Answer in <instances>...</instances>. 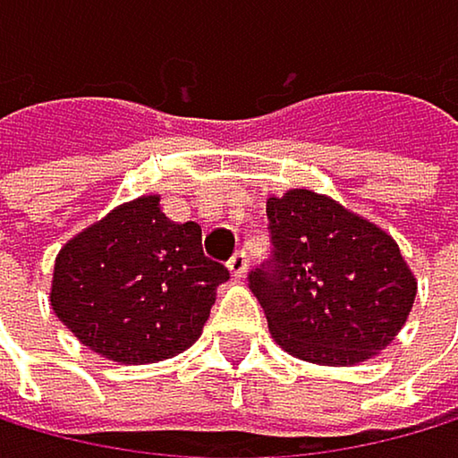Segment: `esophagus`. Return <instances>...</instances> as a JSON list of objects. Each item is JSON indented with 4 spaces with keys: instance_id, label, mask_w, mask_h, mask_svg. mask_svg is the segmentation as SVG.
Masks as SVG:
<instances>
[{
    "instance_id": "esophagus-1",
    "label": "esophagus",
    "mask_w": 458,
    "mask_h": 458,
    "mask_svg": "<svg viewBox=\"0 0 458 458\" xmlns=\"http://www.w3.org/2000/svg\"><path fill=\"white\" fill-rule=\"evenodd\" d=\"M227 269H231V275H233L236 280H242V277L247 275V252H244V250H236V252L231 255V260H227Z\"/></svg>"
}]
</instances>
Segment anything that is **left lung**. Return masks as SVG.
I'll list each match as a JSON object with an SVG mask.
<instances>
[{
    "label": "left lung",
    "instance_id": "1",
    "mask_svg": "<svg viewBox=\"0 0 458 458\" xmlns=\"http://www.w3.org/2000/svg\"><path fill=\"white\" fill-rule=\"evenodd\" d=\"M272 255L250 272L269 332L288 354L354 365L407 321L418 283L382 227L310 189L267 200Z\"/></svg>",
    "mask_w": 458,
    "mask_h": 458
}]
</instances>
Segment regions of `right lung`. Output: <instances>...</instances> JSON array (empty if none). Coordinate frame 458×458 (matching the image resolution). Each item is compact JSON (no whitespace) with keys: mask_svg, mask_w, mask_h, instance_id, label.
<instances>
[{"mask_svg":"<svg viewBox=\"0 0 458 458\" xmlns=\"http://www.w3.org/2000/svg\"><path fill=\"white\" fill-rule=\"evenodd\" d=\"M227 277L203 255L200 225L170 222L159 195H148L117 206L60 250L48 299L84 346L145 365L200 338Z\"/></svg>","mask_w":458,"mask_h":458,"instance_id":"right-lung-1","label":"right lung"}]
</instances>
